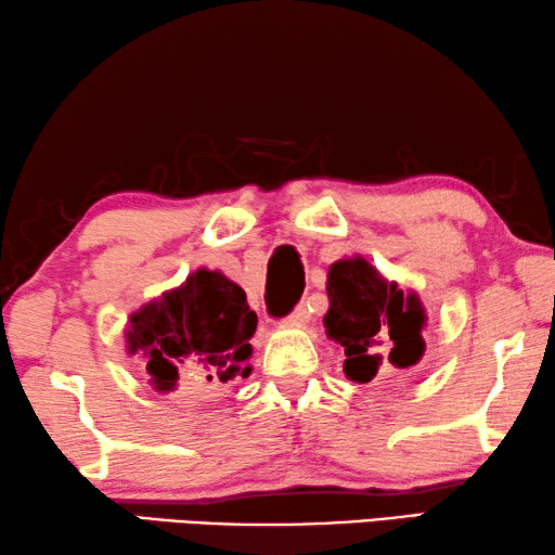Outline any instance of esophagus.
<instances>
[{"label": "esophagus", "instance_id": "esophagus-1", "mask_svg": "<svg viewBox=\"0 0 555 555\" xmlns=\"http://www.w3.org/2000/svg\"><path fill=\"white\" fill-rule=\"evenodd\" d=\"M287 322L293 326H305L310 324V310H307V305H299L297 310L287 317Z\"/></svg>", "mask_w": 555, "mask_h": 555}]
</instances>
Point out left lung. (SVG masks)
<instances>
[{
	"label": "left lung",
	"instance_id": "left-lung-1",
	"mask_svg": "<svg viewBox=\"0 0 555 555\" xmlns=\"http://www.w3.org/2000/svg\"><path fill=\"white\" fill-rule=\"evenodd\" d=\"M330 312L324 314L326 337L339 341L347 353L344 374L369 384L384 366V351L398 369L423 359V326L428 322L415 293L388 283L361 256L341 258L326 275Z\"/></svg>",
	"mask_w": 555,
	"mask_h": 555
}]
</instances>
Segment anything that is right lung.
I'll use <instances>...</instances> for the list:
<instances>
[{"label": "right lung", "mask_w": 555, "mask_h": 555, "mask_svg": "<svg viewBox=\"0 0 555 555\" xmlns=\"http://www.w3.org/2000/svg\"><path fill=\"white\" fill-rule=\"evenodd\" d=\"M258 314L241 285L221 270L198 268L184 285L130 314L125 330L127 353L147 363L154 390H177L179 376L192 369L198 384L250 376V337Z\"/></svg>", "instance_id": "1"}]
</instances>
